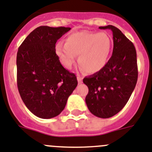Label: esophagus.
<instances>
[{
	"label": "esophagus",
	"mask_w": 152,
	"mask_h": 152,
	"mask_svg": "<svg viewBox=\"0 0 152 152\" xmlns=\"http://www.w3.org/2000/svg\"><path fill=\"white\" fill-rule=\"evenodd\" d=\"M77 81H78V83H82V77H80V75H77Z\"/></svg>",
	"instance_id": "34e87169"
}]
</instances>
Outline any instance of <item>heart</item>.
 <instances>
[{
  "mask_svg": "<svg viewBox=\"0 0 152 152\" xmlns=\"http://www.w3.org/2000/svg\"><path fill=\"white\" fill-rule=\"evenodd\" d=\"M111 41L107 34L90 31H78L69 34L65 43L56 44L55 52L61 63L71 69L78 55L80 69L87 73H96L106 65Z\"/></svg>",
  "mask_w": 152,
  "mask_h": 152,
  "instance_id": "heart-1",
  "label": "heart"
}]
</instances>
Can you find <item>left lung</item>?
<instances>
[{
  "label": "left lung",
  "instance_id": "left-lung-1",
  "mask_svg": "<svg viewBox=\"0 0 152 152\" xmlns=\"http://www.w3.org/2000/svg\"><path fill=\"white\" fill-rule=\"evenodd\" d=\"M110 29L114 47L106 65L99 72L83 78L89 92L85 99L93 115L108 118L118 114L126 104L138 79L136 51L133 43L113 26H101Z\"/></svg>",
  "mask_w": 152,
  "mask_h": 152
}]
</instances>
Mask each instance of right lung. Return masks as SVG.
Here are the masks:
<instances>
[{
  "label": "right lung",
  "mask_w": 152,
  "mask_h": 152,
  "mask_svg": "<svg viewBox=\"0 0 152 152\" xmlns=\"http://www.w3.org/2000/svg\"><path fill=\"white\" fill-rule=\"evenodd\" d=\"M70 29L37 27L18 50V90L28 109L38 118L59 115L77 85L76 75L62 66L55 52L56 41Z\"/></svg>",
  "instance_id": "add662e5"
}]
</instances>
